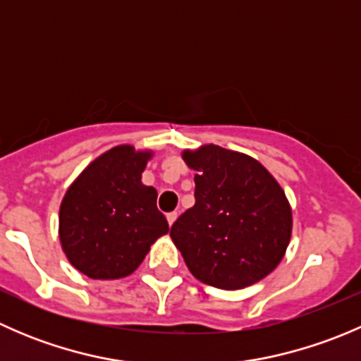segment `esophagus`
Wrapping results in <instances>:
<instances>
[{"label":"esophagus","mask_w":361,"mask_h":361,"mask_svg":"<svg viewBox=\"0 0 361 361\" xmlns=\"http://www.w3.org/2000/svg\"><path fill=\"white\" fill-rule=\"evenodd\" d=\"M176 218H178V213H176V211H173V213H167V224L173 225L174 221H176Z\"/></svg>","instance_id":"34e87169"}]
</instances>
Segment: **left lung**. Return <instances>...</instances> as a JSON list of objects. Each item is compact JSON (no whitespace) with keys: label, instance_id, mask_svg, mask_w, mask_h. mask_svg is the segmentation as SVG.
I'll list each match as a JSON object with an SVG mask.
<instances>
[{"label":"left lung","instance_id":"1","mask_svg":"<svg viewBox=\"0 0 361 361\" xmlns=\"http://www.w3.org/2000/svg\"><path fill=\"white\" fill-rule=\"evenodd\" d=\"M195 204L171 227L188 271L206 285L241 290L271 274L292 238V207L257 159L204 145L185 150Z\"/></svg>","mask_w":361,"mask_h":361}]
</instances>
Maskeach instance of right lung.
<instances>
[{
  "label": "right lung",
  "instance_id": "right-lung-1",
  "mask_svg": "<svg viewBox=\"0 0 361 361\" xmlns=\"http://www.w3.org/2000/svg\"><path fill=\"white\" fill-rule=\"evenodd\" d=\"M154 152L118 145L69 185L59 209V239L69 264L92 279L133 274L169 232L157 190L141 183Z\"/></svg>",
  "mask_w": 361,
  "mask_h": 361
}]
</instances>
